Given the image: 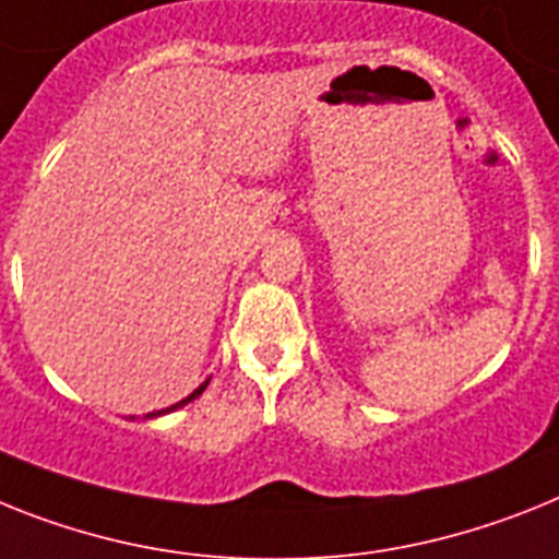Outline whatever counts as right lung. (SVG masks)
I'll list each match as a JSON object with an SVG mask.
<instances>
[{
  "label": "right lung",
  "instance_id": "1",
  "mask_svg": "<svg viewBox=\"0 0 559 559\" xmlns=\"http://www.w3.org/2000/svg\"><path fill=\"white\" fill-rule=\"evenodd\" d=\"M207 383H210V381H204V383H201V386H199V389H192V392H190V395H187V397H185V401H178V403H173V406H167V409H162V412H150V415H147V417H158V415H167V412H176V409H181V406H185V403L195 401V397H199V395H201V392H204V389H207Z\"/></svg>",
  "mask_w": 559,
  "mask_h": 559
}]
</instances>
